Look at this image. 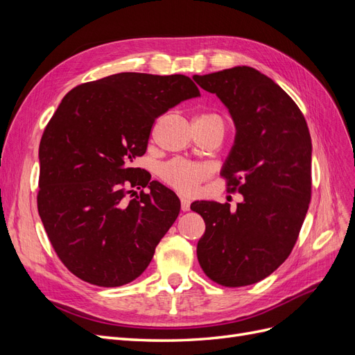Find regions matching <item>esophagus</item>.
<instances>
[{
    "instance_id": "esophagus-1",
    "label": "esophagus",
    "mask_w": 355,
    "mask_h": 355,
    "mask_svg": "<svg viewBox=\"0 0 355 355\" xmlns=\"http://www.w3.org/2000/svg\"><path fill=\"white\" fill-rule=\"evenodd\" d=\"M180 207L184 211H188L191 209V200L187 198V197H182L180 198Z\"/></svg>"
}]
</instances>
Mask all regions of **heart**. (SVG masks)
<instances>
[{"mask_svg":"<svg viewBox=\"0 0 355 355\" xmlns=\"http://www.w3.org/2000/svg\"><path fill=\"white\" fill-rule=\"evenodd\" d=\"M197 118H218L220 120L218 115L213 114H204ZM158 173L170 187L185 192V194H192L197 191L200 182L209 175V170L207 167L191 163L187 159H171L159 167Z\"/></svg>","mask_w":355,"mask_h":355,"instance_id":"obj_1","label":"heart"}]
</instances>
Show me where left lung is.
<instances>
[{
	"mask_svg": "<svg viewBox=\"0 0 355 355\" xmlns=\"http://www.w3.org/2000/svg\"><path fill=\"white\" fill-rule=\"evenodd\" d=\"M201 89L227 106L235 139L222 166L243 201H194L206 222L197 244L202 271L227 287L272 274L292 252L311 200L313 144L305 118L270 77L250 67L194 75Z\"/></svg>",
	"mask_w": 355,
	"mask_h": 355,
	"instance_id": "obj_1",
	"label": "left lung"
}]
</instances>
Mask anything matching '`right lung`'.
<instances>
[{"label":"right lung","instance_id":"1","mask_svg":"<svg viewBox=\"0 0 355 355\" xmlns=\"http://www.w3.org/2000/svg\"><path fill=\"white\" fill-rule=\"evenodd\" d=\"M198 96L187 75L121 72L62 99L40 142L38 213L53 249L81 280L118 287L148 268L180 201L133 161L145 154L155 118ZM139 184L150 194L127 200Z\"/></svg>","mask_w":355,"mask_h":355}]
</instances>
